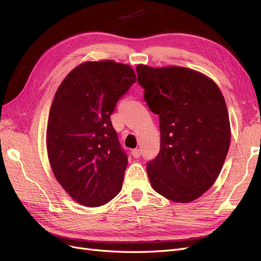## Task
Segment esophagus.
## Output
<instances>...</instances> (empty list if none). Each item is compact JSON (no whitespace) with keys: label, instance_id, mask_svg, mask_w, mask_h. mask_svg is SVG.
Instances as JSON below:
<instances>
[{"label":"esophagus","instance_id":"esophagus-1","mask_svg":"<svg viewBox=\"0 0 261 261\" xmlns=\"http://www.w3.org/2000/svg\"><path fill=\"white\" fill-rule=\"evenodd\" d=\"M132 154H133L134 158H136V159H137V158H139L141 155V150L140 149H134L132 151Z\"/></svg>","mask_w":261,"mask_h":261}]
</instances>
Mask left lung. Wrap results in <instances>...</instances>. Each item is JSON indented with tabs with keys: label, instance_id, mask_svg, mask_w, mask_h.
I'll return each mask as SVG.
<instances>
[{
	"label": "left lung",
	"instance_id": "left-lung-1",
	"mask_svg": "<svg viewBox=\"0 0 261 261\" xmlns=\"http://www.w3.org/2000/svg\"><path fill=\"white\" fill-rule=\"evenodd\" d=\"M136 72L148 108L159 115L160 151L147 163L152 188L175 202L199 198L218 178L230 147L222 92L186 67L138 65Z\"/></svg>",
	"mask_w": 261,
	"mask_h": 261
}]
</instances>
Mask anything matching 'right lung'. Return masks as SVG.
Returning a JSON list of instances; mask_svg holds the SVG:
<instances>
[{
    "mask_svg": "<svg viewBox=\"0 0 261 261\" xmlns=\"http://www.w3.org/2000/svg\"><path fill=\"white\" fill-rule=\"evenodd\" d=\"M136 82L129 65L86 62L55 93L46 128L49 161L61 186L83 206H102L121 192L127 154L110 115Z\"/></svg>",
    "mask_w": 261,
    "mask_h": 261,
    "instance_id": "obj_1",
    "label": "right lung"
}]
</instances>
